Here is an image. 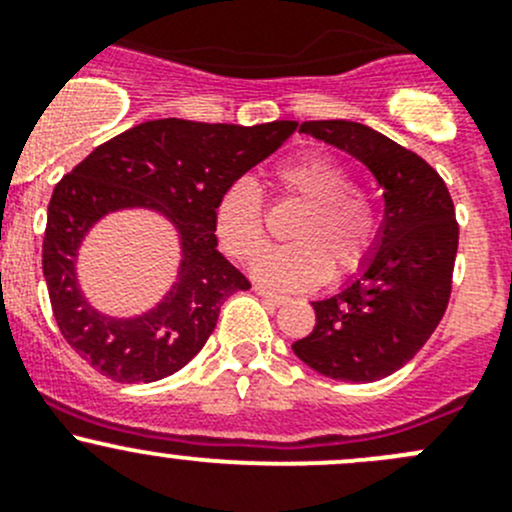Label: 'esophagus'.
I'll use <instances>...</instances> for the list:
<instances>
[{
	"label": "esophagus",
	"mask_w": 512,
	"mask_h": 512,
	"mask_svg": "<svg viewBox=\"0 0 512 512\" xmlns=\"http://www.w3.org/2000/svg\"><path fill=\"white\" fill-rule=\"evenodd\" d=\"M256 293L263 298V301L271 303V306H281V303H286V296H281V293L266 291V288H261V286H256Z\"/></svg>",
	"instance_id": "34e87169"
}]
</instances>
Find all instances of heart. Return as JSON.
Wrapping results in <instances>:
<instances>
[{
  "label": "heart",
  "instance_id": "heart-1",
  "mask_svg": "<svg viewBox=\"0 0 512 512\" xmlns=\"http://www.w3.org/2000/svg\"><path fill=\"white\" fill-rule=\"evenodd\" d=\"M276 186L306 204L293 221L291 246L266 251L254 276L271 288H311L328 276L351 273L376 244L378 216L371 199L356 191L353 174L326 154H306L276 169ZM221 246L236 261H251L266 244L261 186L251 176L231 181L214 209Z\"/></svg>",
  "mask_w": 512,
  "mask_h": 512
}]
</instances>
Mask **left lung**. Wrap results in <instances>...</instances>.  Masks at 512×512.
I'll list each match as a JSON object with an SVG mask.
<instances>
[{
	"label": "left lung",
	"mask_w": 512,
	"mask_h": 512,
	"mask_svg": "<svg viewBox=\"0 0 512 512\" xmlns=\"http://www.w3.org/2000/svg\"><path fill=\"white\" fill-rule=\"evenodd\" d=\"M301 134L361 161L383 189V224L361 271L313 301L316 326L293 353L326 378L373 383L406 366L443 318L458 224L438 171L358 121H303Z\"/></svg>",
	"instance_id": "obj_1"
}]
</instances>
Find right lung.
I'll use <instances>...</instances> for the list:
<instances>
[{
	"label": "right lung",
	"instance_id": "1",
	"mask_svg": "<svg viewBox=\"0 0 512 512\" xmlns=\"http://www.w3.org/2000/svg\"><path fill=\"white\" fill-rule=\"evenodd\" d=\"M296 126L144 121L96 146L54 186L42 246L44 281L59 331L91 368L116 383H154L204 348L221 303L251 288L216 249V201ZM126 208L169 218L180 236L182 261L177 281L154 309L121 319L90 306L78 286L76 258L85 234L104 215Z\"/></svg>",
	"mask_w": 512,
	"mask_h": 512
}]
</instances>
